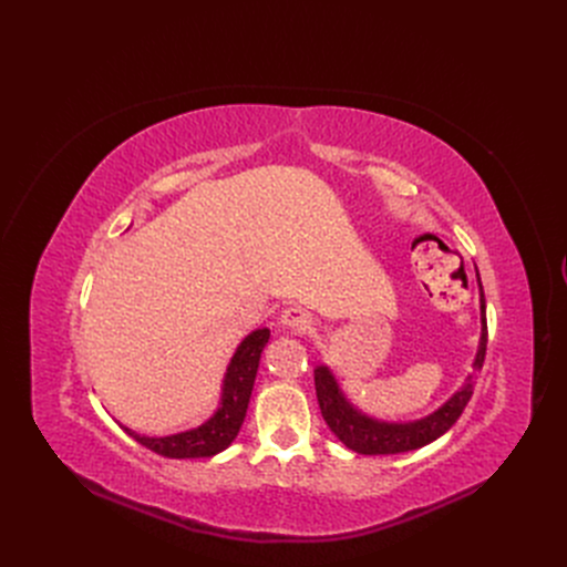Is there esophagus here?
<instances>
[{
  "label": "esophagus",
  "instance_id": "obj_1",
  "mask_svg": "<svg viewBox=\"0 0 567 567\" xmlns=\"http://www.w3.org/2000/svg\"><path fill=\"white\" fill-rule=\"evenodd\" d=\"M280 323L285 326V329L293 331V333H308L312 329V315L299 306H291V308H285L282 315H280Z\"/></svg>",
  "mask_w": 567,
  "mask_h": 567
}]
</instances>
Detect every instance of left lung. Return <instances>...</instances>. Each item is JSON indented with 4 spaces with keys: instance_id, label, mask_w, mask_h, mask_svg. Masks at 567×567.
<instances>
[{
    "instance_id": "8db88e82",
    "label": "left lung",
    "mask_w": 567,
    "mask_h": 567,
    "mask_svg": "<svg viewBox=\"0 0 567 567\" xmlns=\"http://www.w3.org/2000/svg\"><path fill=\"white\" fill-rule=\"evenodd\" d=\"M475 280H478V291H481V340H478V351H475V359L471 363L473 370L466 374L464 383L449 400L432 413L423 415V419L419 421L374 419V415L361 411L344 395V391L338 383V377L329 365H319L315 370V389H317V400H319L323 421L349 451L361 453V455H395V453L415 451L436 441L441 434H445L457 423L464 406L473 395V385L485 363V351H487V306H485V293H483V282L478 271H475Z\"/></svg>"
}]
</instances>
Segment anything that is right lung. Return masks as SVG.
<instances>
[{
	"label": "right lung",
	"mask_w": 567,
	"mask_h": 567,
	"mask_svg": "<svg viewBox=\"0 0 567 567\" xmlns=\"http://www.w3.org/2000/svg\"><path fill=\"white\" fill-rule=\"evenodd\" d=\"M268 338H271V331L255 329L238 342L223 377L220 402L216 411L208 415L202 425L190 427L186 432L167 434V436H146L122 425L124 432L133 436L137 443H142L144 449L172 460L214 457L223 453L234 443V439L238 436V430L244 425L255 377L259 370V359Z\"/></svg>",
	"instance_id": "add662e5"
}]
</instances>
